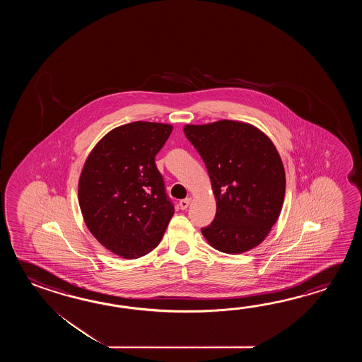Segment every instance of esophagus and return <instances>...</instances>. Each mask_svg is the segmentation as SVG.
Segmentation results:
<instances>
[{
    "label": "esophagus",
    "mask_w": 362,
    "mask_h": 362,
    "mask_svg": "<svg viewBox=\"0 0 362 362\" xmlns=\"http://www.w3.org/2000/svg\"><path fill=\"white\" fill-rule=\"evenodd\" d=\"M190 202H192L190 198H186V199L181 200V202H180V208H181V209H186V208L189 207Z\"/></svg>",
    "instance_id": "34e87169"
}]
</instances>
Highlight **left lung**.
<instances>
[{
  "label": "left lung",
  "mask_w": 362,
  "mask_h": 362,
  "mask_svg": "<svg viewBox=\"0 0 362 362\" xmlns=\"http://www.w3.org/2000/svg\"><path fill=\"white\" fill-rule=\"evenodd\" d=\"M184 133L206 164L215 194V220L202 234L225 254L259 246L285 199V168L277 148L259 128L234 120L187 124Z\"/></svg>",
  "instance_id": "left-lung-1"
}]
</instances>
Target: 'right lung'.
<instances>
[{
    "label": "right lung",
    "instance_id": "add662e5",
    "mask_svg": "<svg viewBox=\"0 0 362 362\" xmlns=\"http://www.w3.org/2000/svg\"><path fill=\"white\" fill-rule=\"evenodd\" d=\"M173 127L134 122L108 132L85 160L78 204L86 228L100 245L137 259L162 240L175 208L155 156Z\"/></svg>",
    "mask_w": 362,
    "mask_h": 362
}]
</instances>
